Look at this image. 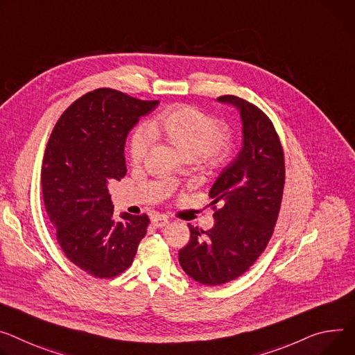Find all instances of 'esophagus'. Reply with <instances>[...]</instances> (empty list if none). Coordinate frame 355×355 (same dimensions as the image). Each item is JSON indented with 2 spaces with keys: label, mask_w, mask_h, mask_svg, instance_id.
<instances>
[{
  "label": "esophagus",
  "mask_w": 355,
  "mask_h": 355,
  "mask_svg": "<svg viewBox=\"0 0 355 355\" xmlns=\"http://www.w3.org/2000/svg\"><path fill=\"white\" fill-rule=\"evenodd\" d=\"M168 222H170L168 218L164 216V215H155V216L151 218V223L154 225L155 228H163V227H166Z\"/></svg>",
  "instance_id": "esophagus-1"
}]
</instances>
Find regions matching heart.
<instances>
[{"label":"heart","mask_w":355,"mask_h":355,"mask_svg":"<svg viewBox=\"0 0 355 355\" xmlns=\"http://www.w3.org/2000/svg\"><path fill=\"white\" fill-rule=\"evenodd\" d=\"M151 136L163 137L185 157H197L207 163H218L231 150L228 128L214 116L189 105L177 106L153 120L148 130L139 128L130 141V158L135 164H140L147 155Z\"/></svg>","instance_id":"obj_1"}]
</instances>
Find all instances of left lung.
Segmentation results:
<instances>
[{
	"label": "left lung",
	"mask_w": 355,
	"mask_h": 355,
	"mask_svg": "<svg viewBox=\"0 0 355 355\" xmlns=\"http://www.w3.org/2000/svg\"><path fill=\"white\" fill-rule=\"evenodd\" d=\"M242 120V148L214 182L209 231L188 223L189 242L178 252L182 270L198 283L218 286L245 273L266 249L284 188V155L270 119L254 105L227 94Z\"/></svg>",
	"instance_id": "obj_1"
}]
</instances>
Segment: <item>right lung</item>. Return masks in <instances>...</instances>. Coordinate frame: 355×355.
<instances>
[{
  "label": "right lung",
  "mask_w": 355,
  "mask_h": 355,
  "mask_svg": "<svg viewBox=\"0 0 355 355\" xmlns=\"http://www.w3.org/2000/svg\"><path fill=\"white\" fill-rule=\"evenodd\" d=\"M157 105L96 89L63 112L46 144L41 181L49 220L65 256L94 277L124 272L146 236V214L113 219L109 187L127 173L128 132Z\"/></svg>",
  "instance_id": "obj_1"
}]
</instances>
